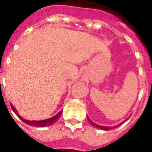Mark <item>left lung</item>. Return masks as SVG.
<instances>
[{
	"label": "left lung",
	"instance_id": "8db88e82",
	"mask_svg": "<svg viewBox=\"0 0 152 152\" xmlns=\"http://www.w3.org/2000/svg\"><path fill=\"white\" fill-rule=\"evenodd\" d=\"M88 120H89V122L90 123V124L93 125L94 127L98 128V129H102V130H109V129H114V128H115V126L114 127H109V126H102V125H99V124H95L94 122H93V121L89 119V116H88Z\"/></svg>",
	"mask_w": 152,
	"mask_h": 152
}]
</instances>
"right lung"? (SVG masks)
I'll list each match as a JSON object with an SVG mask.
<instances>
[{
    "label": "right lung",
    "mask_w": 152,
    "mask_h": 152,
    "mask_svg": "<svg viewBox=\"0 0 152 152\" xmlns=\"http://www.w3.org/2000/svg\"><path fill=\"white\" fill-rule=\"evenodd\" d=\"M11 108L14 112L16 113V115H18V117L21 119L22 121H23L24 123H26L28 125H31V126H35V127H46V126H50V125H52L53 124H54L58 119L61 116V115L63 113V111H60L57 115H55L54 116L51 118H49V119H46V120H43V121H28V120H25L23 118H22L18 113L16 111V109L12 106L11 104Z\"/></svg>",
    "instance_id": "add662e5"
}]
</instances>
